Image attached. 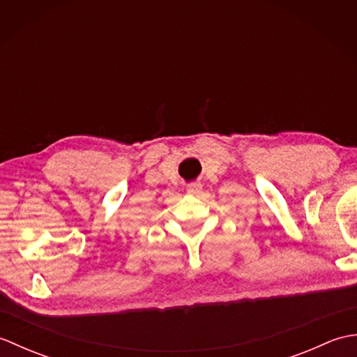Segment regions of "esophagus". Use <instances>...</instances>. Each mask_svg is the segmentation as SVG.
I'll list each match as a JSON object with an SVG mask.
<instances>
[{
	"label": "esophagus",
	"mask_w": 357,
	"mask_h": 357,
	"mask_svg": "<svg viewBox=\"0 0 357 357\" xmlns=\"http://www.w3.org/2000/svg\"><path fill=\"white\" fill-rule=\"evenodd\" d=\"M202 190V185L199 183H193L187 185V193L188 195H198Z\"/></svg>",
	"instance_id": "34e87169"
}]
</instances>
